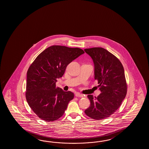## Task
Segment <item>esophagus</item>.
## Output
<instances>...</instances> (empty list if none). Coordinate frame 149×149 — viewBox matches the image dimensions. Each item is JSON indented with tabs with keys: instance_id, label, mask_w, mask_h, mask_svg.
Segmentation results:
<instances>
[{
	"instance_id": "1",
	"label": "esophagus",
	"mask_w": 149,
	"mask_h": 149,
	"mask_svg": "<svg viewBox=\"0 0 149 149\" xmlns=\"http://www.w3.org/2000/svg\"><path fill=\"white\" fill-rule=\"evenodd\" d=\"M75 96H76V97H84V95L81 94H80V93H76V94H75Z\"/></svg>"
}]
</instances>
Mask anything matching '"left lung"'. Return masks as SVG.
Listing matches in <instances>:
<instances>
[{
    "instance_id": "1",
    "label": "left lung",
    "mask_w": 149,
    "mask_h": 149,
    "mask_svg": "<svg viewBox=\"0 0 149 149\" xmlns=\"http://www.w3.org/2000/svg\"><path fill=\"white\" fill-rule=\"evenodd\" d=\"M85 51L94 62L95 79L101 92L97 97L87 96L91 105L85 112L92 119L103 120L113 114L126 97L127 85L124 67L117 57L103 48Z\"/></svg>"
}]
</instances>
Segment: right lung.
Masks as SVG:
<instances>
[{"mask_svg":"<svg viewBox=\"0 0 149 149\" xmlns=\"http://www.w3.org/2000/svg\"><path fill=\"white\" fill-rule=\"evenodd\" d=\"M84 53L79 48L52 46L42 52L29 68L26 100L42 120L53 121L63 115L74 94L57 87L56 82L63 75L67 65Z\"/></svg>","mask_w":149,"mask_h":149,"instance_id":"1","label":"right lung"}]
</instances>
